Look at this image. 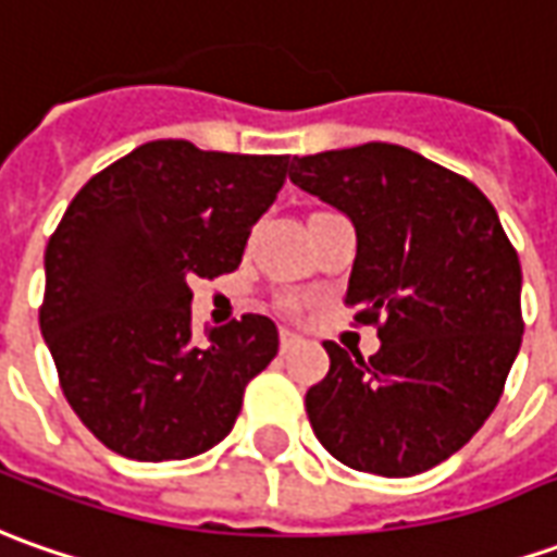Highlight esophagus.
I'll return each mask as SVG.
<instances>
[{"label":"esophagus","mask_w":557,"mask_h":557,"mask_svg":"<svg viewBox=\"0 0 557 557\" xmlns=\"http://www.w3.org/2000/svg\"><path fill=\"white\" fill-rule=\"evenodd\" d=\"M298 335L295 332H289V329H280V354H289L293 347H298Z\"/></svg>","instance_id":"esophagus-1"}]
</instances>
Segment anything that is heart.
<instances>
[{"label": "heart", "mask_w": 557, "mask_h": 557, "mask_svg": "<svg viewBox=\"0 0 557 557\" xmlns=\"http://www.w3.org/2000/svg\"><path fill=\"white\" fill-rule=\"evenodd\" d=\"M283 308L289 310V313H295V310L301 308V301H298V298H286V301H283Z\"/></svg>", "instance_id": "1"}]
</instances>
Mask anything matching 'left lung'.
I'll list each match as a JSON object with an SVG mask.
<instances>
[{
	"mask_svg": "<svg viewBox=\"0 0 557 557\" xmlns=\"http://www.w3.org/2000/svg\"><path fill=\"white\" fill-rule=\"evenodd\" d=\"M289 180L350 215L344 305L381 338L369 359L323 344L329 374L305 396L310 426L344 467L426 472L500 403L524 332L516 247L467 176L393 143L295 158Z\"/></svg>",
	"mask_w": 557,
	"mask_h": 557,
	"instance_id": "8db88e82",
	"label": "left lung"
}]
</instances>
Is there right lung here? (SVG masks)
<instances>
[{
    "label": "right lung",
    "instance_id": "obj_1",
    "mask_svg": "<svg viewBox=\"0 0 557 557\" xmlns=\"http://www.w3.org/2000/svg\"><path fill=\"white\" fill-rule=\"evenodd\" d=\"M289 154L154 139L90 176L45 249L39 326L60 389L109 451L161 463L228 436L277 326L244 313L191 335L188 280L231 274Z\"/></svg>",
    "mask_w": 557,
    "mask_h": 557
}]
</instances>
